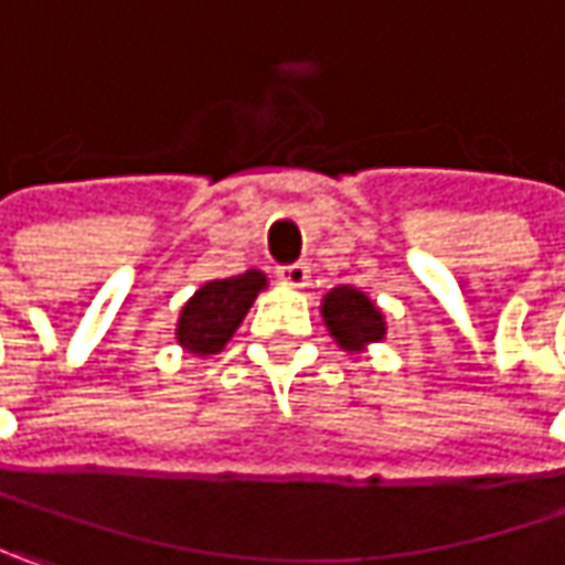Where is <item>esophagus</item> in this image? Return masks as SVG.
<instances>
[{
    "instance_id": "1",
    "label": "esophagus",
    "mask_w": 565,
    "mask_h": 565,
    "mask_svg": "<svg viewBox=\"0 0 565 565\" xmlns=\"http://www.w3.org/2000/svg\"><path fill=\"white\" fill-rule=\"evenodd\" d=\"M278 281L287 284V287H294V290H300V287H307V284H310V268H307L303 262H297V265H284V268H278Z\"/></svg>"
}]
</instances>
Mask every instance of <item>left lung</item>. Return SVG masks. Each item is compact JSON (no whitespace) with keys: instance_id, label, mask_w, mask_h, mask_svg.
<instances>
[{"instance_id":"1","label":"left lung","mask_w":565,"mask_h":565,"mask_svg":"<svg viewBox=\"0 0 565 565\" xmlns=\"http://www.w3.org/2000/svg\"><path fill=\"white\" fill-rule=\"evenodd\" d=\"M319 316H322L332 342L349 354H364L371 345L386 339L383 310L364 290H358L351 284L332 287L319 303Z\"/></svg>"}]
</instances>
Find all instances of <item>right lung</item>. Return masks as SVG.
Wrapping results in <instances>:
<instances>
[{
    "label": "right lung",
    "mask_w": 565,
    "mask_h": 565,
    "mask_svg": "<svg viewBox=\"0 0 565 565\" xmlns=\"http://www.w3.org/2000/svg\"><path fill=\"white\" fill-rule=\"evenodd\" d=\"M268 287L265 271L249 268L236 278H216L201 284L179 310L175 342L194 358H214L236 335L255 297Z\"/></svg>",
    "instance_id": "obj_1"
}]
</instances>
